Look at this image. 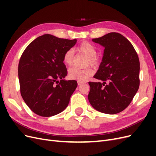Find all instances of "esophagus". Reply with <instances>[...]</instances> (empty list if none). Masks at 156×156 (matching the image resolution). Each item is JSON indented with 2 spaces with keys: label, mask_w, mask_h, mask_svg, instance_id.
I'll return each mask as SVG.
<instances>
[{
  "label": "esophagus",
  "mask_w": 156,
  "mask_h": 156,
  "mask_svg": "<svg viewBox=\"0 0 156 156\" xmlns=\"http://www.w3.org/2000/svg\"><path fill=\"white\" fill-rule=\"evenodd\" d=\"M77 83H78L79 85H81V84H84L85 83H84V82H83V81H78V82H77Z\"/></svg>",
  "instance_id": "obj_1"
}]
</instances>
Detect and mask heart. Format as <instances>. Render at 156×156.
<instances>
[{
    "label": "heart",
    "instance_id": "b5f03b06",
    "mask_svg": "<svg viewBox=\"0 0 156 156\" xmlns=\"http://www.w3.org/2000/svg\"><path fill=\"white\" fill-rule=\"evenodd\" d=\"M76 49L88 58V64L91 65H96L98 63V60L96 57L97 50L95 47L90 43L84 41L79 44ZM63 61L65 64L72 66L74 61V51L73 49H68L65 52L63 56ZM93 71L90 68L80 69L77 67H73L68 71L69 77L72 79L77 80L79 81H84L91 76Z\"/></svg>",
    "mask_w": 156,
    "mask_h": 156
}]
</instances>
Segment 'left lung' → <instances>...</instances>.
<instances>
[{
	"label": "left lung",
	"instance_id": "8db88e82",
	"mask_svg": "<svg viewBox=\"0 0 156 156\" xmlns=\"http://www.w3.org/2000/svg\"><path fill=\"white\" fill-rule=\"evenodd\" d=\"M92 41L104 48L102 61L94 77L103 83L88 82V100L96 110L114 115L128 106L139 87L140 62L130 41L111 32Z\"/></svg>",
	"mask_w": 156,
	"mask_h": 156
}]
</instances>
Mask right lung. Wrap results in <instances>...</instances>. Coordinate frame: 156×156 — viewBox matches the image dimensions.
I'll use <instances>...</instances> for the list:
<instances>
[{
  "label": "right lung",
  "instance_id": "1",
  "mask_svg": "<svg viewBox=\"0 0 156 156\" xmlns=\"http://www.w3.org/2000/svg\"><path fill=\"white\" fill-rule=\"evenodd\" d=\"M76 42V39L44 34L32 41L23 53L18 66L21 94L35 114L52 116L68 105L77 83L64 79L68 72L63 56Z\"/></svg>",
  "mask_w": 156,
  "mask_h": 156
}]
</instances>
